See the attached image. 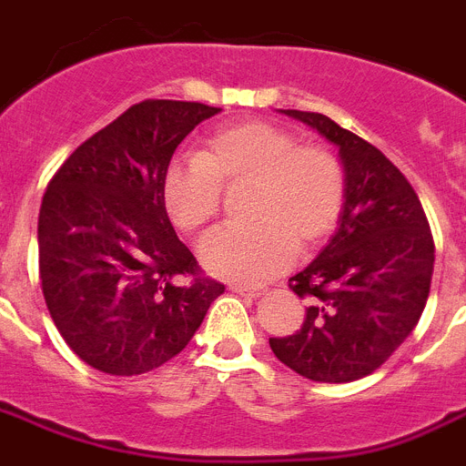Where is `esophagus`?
<instances>
[{
  "mask_svg": "<svg viewBox=\"0 0 466 466\" xmlns=\"http://www.w3.org/2000/svg\"><path fill=\"white\" fill-rule=\"evenodd\" d=\"M232 292L244 294V297H258L260 287H248V285H232Z\"/></svg>",
  "mask_w": 466,
  "mask_h": 466,
  "instance_id": "obj_1",
  "label": "esophagus"
}]
</instances>
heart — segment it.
<instances>
[{
    "label": "heart",
    "mask_w": 466,
    "mask_h": 466,
    "mask_svg": "<svg viewBox=\"0 0 466 466\" xmlns=\"http://www.w3.org/2000/svg\"><path fill=\"white\" fill-rule=\"evenodd\" d=\"M292 138L266 124H244L210 136L187 165L165 179V206L184 232H196L220 210L222 188L253 181L248 232L220 229L200 253L215 272L260 279L292 256V241L311 244L330 229L339 200V174L319 147H292Z\"/></svg>",
    "instance_id": "1"
}]
</instances>
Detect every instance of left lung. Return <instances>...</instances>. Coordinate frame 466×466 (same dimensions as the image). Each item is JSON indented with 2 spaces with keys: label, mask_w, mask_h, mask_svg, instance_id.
I'll return each mask as SVG.
<instances>
[{
  "label": "left lung",
  "mask_w": 466,
  "mask_h": 466,
  "mask_svg": "<svg viewBox=\"0 0 466 466\" xmlns=\"http://www.w3.org/2000/svg\"><path fill=\"white\" fill-rule=\"evenodd\" d=\"M285 115L338 146L344 210L330 244L289 278V289L316 304L306 309L301 330L270 338V350L299 376L350 383L380 369L421 319L433 234L417 191L376 146L319 112Z\"/></svg>",
  "instance_id": "1"
}]
</instances>
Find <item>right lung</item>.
Here are the masks:
<instances>
[{
  "mask_svg": "<svg viewBox=\"0 0 466 466\" xmlns=\"http://www.w3.org/2000/svg\"><path fill=\"white\" fill-rule=\"evenodd\" d=\"M220 109L143 100L83 141L49 179L37 218L45 304L74 354L112 376L177 357L225 285L200 266L165 210L174 150ZM194 274L188 286L171 282Z\"/></svg>",
  "mask_w": 466,
  "mask_h": 466,
  "instance_id": "obj_1",
  "label": "right lung"
}]
</instances>
